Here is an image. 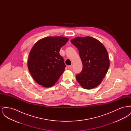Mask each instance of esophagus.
<instances>
[{
    "label": "esophagus",
    "mask_w": 131,
    "mask_h": 131,
    "mask_svg": "<svg viewBox=\"0 0 131 131\" xmlns=\"http://www.w3.org/2000/svg\"><path fill=\"white\" fill-rule=\"evenodd\" d=\"M68 68L69 69H71L73 68V65H69L68 66Z\"/></svg>",
    "instance_id": "1"
}]
</instances>
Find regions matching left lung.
I'll return each mask as SVG.
<instances>
[{
    "label": "left lung",
    "instance_id": "obj_1",
    "mask_svg": "<svg viewBox=\"0 0 131 131\" xmlns=\"http://www.w3.org/2000/svg\"><path fill=\"white\" fill-rule=\"evenodd\" d=\"M71 42L79 50L83 65L81 72L75 75L77 81L84 89L97 87L110 67L106 48L99 40L89 36L75 38Z\"/></svg>",
    "mask_w": 131,
    "mask_h": 131
}]
</instances>
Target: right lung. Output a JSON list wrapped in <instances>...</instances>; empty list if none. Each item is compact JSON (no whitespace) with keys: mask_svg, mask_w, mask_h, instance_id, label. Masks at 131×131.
<instances>
[{"mask_svg":"<svg viewBox=\"0 0 131 131\" xmlns=\"http://www.w3.org/2000/svg\"><path fill=\"white\" fill-rule=\"evenodd\" d=\"M68 40L64 37H47L39 40L32 47L28 56V69L39 84L51 87L62 74L66 65L59 50Z\"/></svg>","mask_w":131,"mask_h":131,"instance_id":"right-lung-1","label":"right lung"}]
</instances>
